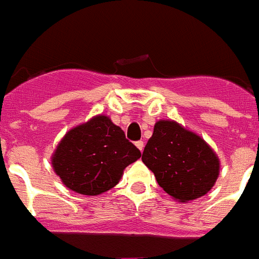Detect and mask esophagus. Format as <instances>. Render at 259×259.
Wrapping results in <instances>:
<instances>
[{
  "instance_id": "esophagus-1",
  "label": "esophagus",
  "mask_w": 259,
  "mask_h": 259,
  "mask_svg": "<svg viewBox=\"0 0 259 259\" xmlns=\"http://www.w3.org/2000/svg\"><path fill=\"white\" fill-rule=\"evenodd\" d=\"M136 146L138 147V149H140L141 151H142L143 147H145V142H143V141H137V142H136Z\"/></svg>"
}]
</instances>
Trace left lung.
Segmentation results:
<instances>
[{
    "mask_svg": "<svg viewBox=\"0 0 259 259\" xmlns=\"http://www.w3.org/2000/svg\"><path fill=\"white\" fill-rule=\"evenodd\" d=\"M143 163L170 196L190 201L213 187L220 163L199 136L174 121H158L142 154Z\"/></svg>",
    "mask_w": 259,
    "mask_h": 259,
    "instance_id": "1",
    "label": "left lung"
}]
</instances>
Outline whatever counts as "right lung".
Instances as JSON below:
<instances>
[{
	"mask_svg": "<svg viewBox=\"0 0 259 259\" xmlns=\"http://www.w3.org/2000/svg\"><path fill=\"white\" fill-rule=\"evenodd\" d=\"M141 151L123 130L105 116H97L66 134L52 156L54 170L69 190L100 195L118 183L125 167Z\"/></svg>",
	"mask_w": 259,
	"mask_h": 259,
	"instance_id": "1",
	"label": "right lung"
}]
</instances>
